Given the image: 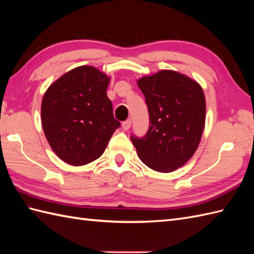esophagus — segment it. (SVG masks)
I'll use <instances>...</instances> for the list:
<instances>
[{"instance_id":"1","label":"esophagus","mask_w":254,"mask_h":254,"mask_svg":"<svg viewBox=\"0 0 254 254\" xmlns=\"http://www.w3.org/2000/svg\"><path fill=\"white\" fill-rule=\"evenodd\" d=\"M131 124H132V121H131V119H127V121H124V122H122V128L123 130H126V131H127L128 128L131 127Z\"/></svg>"}]
</instances>
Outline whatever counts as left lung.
Instances as JSON below:
<instances>
[{"label":"left lung","instance_id":"left-lung-1","mask_svg":"<svg viewBox=\"0 0 254 254\" xmlns=\"http://www.w3.org/2000/svg\"><path fill=\"white\" fill-rule=\"evenodd\" d=\"M149 113L143 137L132 135L139 159L158 172L180 168L195 153L205 126V96L187 75L163 69L137 80Z\"/></svg>","mask_w":254,"mask_h":254}]
</instances>
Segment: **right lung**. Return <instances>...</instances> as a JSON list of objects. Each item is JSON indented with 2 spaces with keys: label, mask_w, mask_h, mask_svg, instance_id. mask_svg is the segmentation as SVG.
Returning a JSON list of instances; mask_svg holds the SVG:
<instances>
[{
  "label": "right lung",
  "mask_w": 254,
  "mask_h": 254,
  "mask_svg": "<svg viewBox=\"0 0 254 254\" xmlns=\"http://www.w3.org/2000/svg\"><path fill=\"white\" fill-rule=\"evenodd\" d=\"M110 78L94 66L75 67L47 89L41 123L47 141L64 163L83 166L104 154L121 126L107 96Z\"/></svg>",
  "instance_id": "obj_1"
}]
</instances>
